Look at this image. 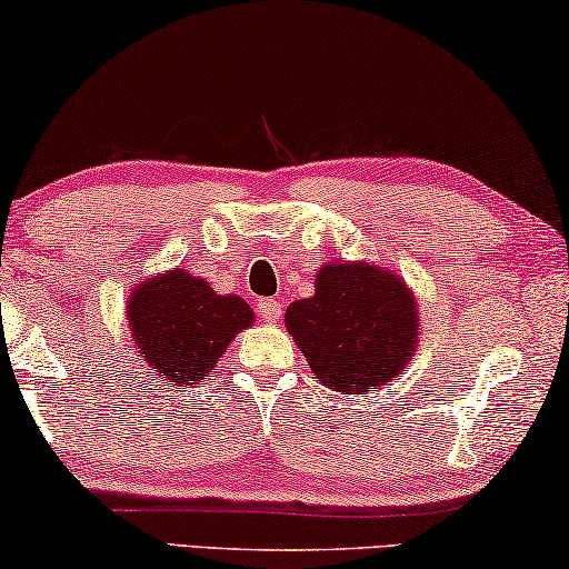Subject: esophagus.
Wrapping results in <instances>:
<instances>
[{"label":"esophagus","mask_w":569,"mask_h":569,"mask_svg":"<svg viewBox=\"0 0 569 569\" xmlns=\"http://www.w3.org/2000/svg\"><path fill=\"white\" fill-rule=\"evenodd\" d=\"M258 309H260V317L266 321H278V319H281V313H283V307H281V301H278V299H262L258 303Z\"/></svg>","instance_id":"34e87169"}]
</instances>
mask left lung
Returning <instances> with one entry per match:
<instances>
[{"label": "left lung", "mask_w": 569, "mask_h": 569, "mask_svg": "<svg viewBox=\"0 0 569 569\" xmlns=\"http://www.w3.org/2000/svg\"><path fill=\"white\" fill-rule=\"evenodd\" d=\"M286 329L321 383L360 396L413 358L419 309L393 270L342 260L319 270L311 299L286 309Z\"/></svg>", "instance_id": "obj_1"}]
</instances>
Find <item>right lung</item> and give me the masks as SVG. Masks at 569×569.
<instances>
[{"mask_svg": "<svg viewBox=\"0 0 569 569\" xmlns=\"http://www.w3.org/2000/svg\"><path fill=\"white\" fill-rule=\"evenodd\" d=\"M127 319L148 368L168 386H189L211 376L227 345L256 313L240 296H219L203 278L176 268L134 288Z\"/></svg>", "mask_w": 569, "mask_h": 569, "instance_id": "right-lung-1", "label": "right lung"}]
</instances>
